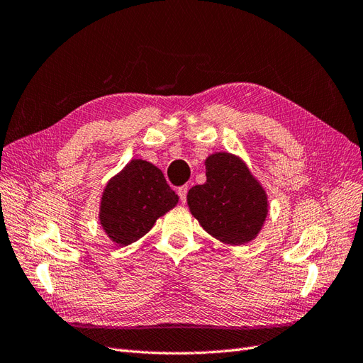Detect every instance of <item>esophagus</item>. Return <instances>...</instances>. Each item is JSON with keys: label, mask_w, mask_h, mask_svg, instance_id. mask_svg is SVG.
Masks as SVG:
<instances>
[{"label": "esophagus", "mask_w": 363, "mask_h": 363, "mask_svg": "<svg viewBox=\"0 0 363 363\" xmlns=\"http://www.w3.org/2000/svg\"><path fill=\"white\" fill-rule=\"evenodd\" d=\"M187 191H189V189L185 187H179L178 189V196H179V199H181V202H185V199H187Z\"/></svg>", "instance_id": "34e87169"}]
</instances>
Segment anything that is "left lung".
<instances>
[{"label": "left lung", "instance_id": "8db88e82", "mask_svg": "<svg viewBox=\"0 0 363 363\" xmlns=\"http://www.w3.org/2000/svg\"><path fill=\"white\" fill-rule=\"evenodd\" d=\"M206 182L187 194L191 216L216 240L240 246L260 234L269 213L267 193L246 162L230 152L205 160Z\"/></svg>", "mask_w": 363, "mask_h": 363}]
</instances>
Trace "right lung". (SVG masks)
Segmentation results:
<instances>
[{"instance_id":"add662e5","label":"right lung","mask_w":363,"mask_h":363,"mask_svg":"<svg viewBox=\"0 0 363 363\" xmlns=\"http://www.w3.org/2000/svg\"><path fill=\"white\" fill-rule=\"evenodd\" d=\"M178 201L157 165L132 160L105 185L99 222L113 245L128 246L146 235Z\"/></svg>"}]
</instances>
